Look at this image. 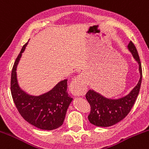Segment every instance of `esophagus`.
Wrapping results in <instances>:
<instances>
[{"label":"esophagus","instance_id":"1","mask_svg":"<svg viewBox=\"0 0 149 149\" xmlns=\"http://www.w3.org/2000/svg\"><path fill=\"white\" fill-rule=\"evenodd\" d=\"M71 91L74 95H83L87 91V87L85 78L81 74L78 75L74 80L72 82Z\"/></svg>","mask_w":149,"mask_h":149}]
</instances>
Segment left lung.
I'll return each mask as SVG.
<instances>
[{
    "instance_id": "1",
    "label": "left lung",
    "mask_w": 149,
    "mask_h": 149,
    "mask_svg": "<svg viewBox=\"0 0 149 149\" xmlns=\"http://www.w3.org/2000/svg\"><path fill=\"white\" fill-rule=\"evenodd\" d=\"M128 49L139 64L141 77L137 85L124 97L118 100H110L102 97L93 90H89L85 97L90 105L88 120L90 123L99 127H109L115 125L125 118L134 105L140 91L142 81V68L138 51L131 41Z\"/></svg>"
}]
</instances>
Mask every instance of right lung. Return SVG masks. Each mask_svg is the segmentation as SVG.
Returning <instances> with one entry per match:
<instances>
[{"instance_id":"add662e5","label":"right lung","mask_w":149,"mask_h":149,"mask_svg":"<svg viewBox=\"0 0 149 149\" xmlns=\"http://www.w3.org/2000/svg\"><path fill=\"white\" fill-rule=\"evenodd\" d=\"M26 44L23 46L11 72L10 92L18 113L26 121L42 130H52L63 124L67 108L72 98L67 92V79L61 81L49 93L40 96L29 95L18 87L16 67Z\"/></svg>"}]
</instances>
